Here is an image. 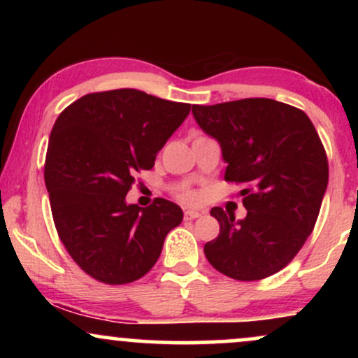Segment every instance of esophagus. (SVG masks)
Listing matches in <instances>:
<instances>
[{"mask_svg":"<svg viewBox=\"0 0 358 358\" xmlns=\"http://www.w3.org/2000/svg\"><path fill=\"white\" fill-rule=\"evenodd\" d=\"M200 215H202V213H200V212H196V210H185V219H187V220L199 219Z\"/></svg>","mask_w":358,"mask_h":358,"instance_id":"obj_1","label":"esophagus"}]
</instances>
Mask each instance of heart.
Wrapping results in <instances>:
<instances>
[{
	"instance_id": "obj_1",
	"label": "heart",
	"mask_w": 358,
	"mask_h": 358,
	"mask_svg": "<svg viewBox=\"0 0 358 358\" xmlns=\"http://www.w3.org/2000/svg\"><path fill=\"white\" fill-rule=\"evenodd\" d=\"M176 199L183 203H196L200 200V195L192 188H183V190L176 193Z\"/></svg>"
}]
</instances>
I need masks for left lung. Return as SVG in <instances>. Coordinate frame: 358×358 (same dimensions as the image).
Listing matches in <instances>:
<instances>
[{
	"instance_id": "1",
	"label": "left lung",
	"mask_w": 358,
	"mask_h": 358,
	"mask_svg": "<svg viewBox=\"0 0 358 358\" xmlns=\"http://www.w3.org/2000/svg\"><path fill=\"white\" fill-rule=\"evenodd\" d=\"M199 126L220 143L225 182L244 185L248 215L236 222L224 208L203 248L219 273L257 281L286 268L313 232L328 185V158L313 122L294 106L264 97L193 106Z\"/></svg>"
}]
</instances>
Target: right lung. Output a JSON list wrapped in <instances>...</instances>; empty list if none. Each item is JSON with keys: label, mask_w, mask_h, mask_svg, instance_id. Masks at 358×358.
<instances>
[{"label": "right lung", "mask_w": 358, "mask_h": 358, "mask_svg": "<svg viewBox=\"0 0 358 358\" xmlns=\"http://www.w3.org/2000/svg\"><path fill=\"white\" fill-rule=\"evenodd\" d=\"M136 89L85 94L57 117L45 156L53 224L77 266L104 285L143 278L183 212L165 199L126 203L136 175L190 113Z\"/></svg>", "instance_id": "add662e5"}]
</instances>
